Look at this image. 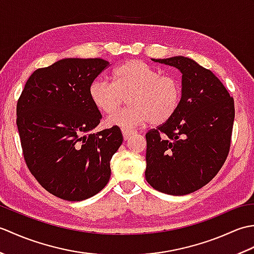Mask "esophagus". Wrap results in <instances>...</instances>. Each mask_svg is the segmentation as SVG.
Instances as JSON below:
<instances>
[{"mask_svg":"<svg viewBox=\"0 0 254 254\" xmlns=\"http://www.w3.org/2000/svg\"><path fill=\"white\" fill-rule=\"evenodd\" d=\"M122 133H123V137H124V139H126V141H127V139L128 138H130V136L131 135H133V134L134 133H135V132H134V131H122Z\"/></svg>","mask_w":254,"mask_h":254,"instance_id":"obj_1","label":"esophagus"}]
</instances>
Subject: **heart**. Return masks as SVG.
<instances>
[{
    "label": "heart",
    "mask_w": 254,
    "mask_h": 254,
    "mask_svg": "<svg viewBox=\"0 0 254 254\" xmlns=\"http://www.w3.org/2000/svg\"><path fill=\"white\" fill-rule=\"evenodd\" d=\"M111 84L94 80L89 86V98L97 110L112 115L123 104L130 107L108 118V127L133 130L149 121L159 126L166 123L179 109L182 87L174 75L160 74L158 69L141 60H128L111 73Z\"/></svg>",
    "instance_id": "obj_1"
}]
</instances>
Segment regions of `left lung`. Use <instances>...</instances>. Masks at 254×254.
<instances>
[{
  "mask_svg": "<svg viewBox=\"0 0 254 254\" xmlns=\"http://www.w3.org/2000/svg\"><path fill=\"white\" fill-rule=\"evenodd\" d=\"M182 73L179 109L146 133L145 178L156 190L186 195L213 179L229 154L235 102L212 71L185 57L153 59Z\"/></svg>",
  "mask_w": 254,
  "mask_h": 254,
  "instance_id": "obj_1",
  "label": "left lung"
}]
</instances>
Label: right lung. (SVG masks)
I'll list each match as a JSON object with an SVG mask.
<instances>
[{
    "instance_id": "right-lung-1",
    "label": "right lung",
    "mask_w": 254,
    "mask_h": 254,
    "mask_svg": "<svg viewBox=\"0 0 254 254\" xmlns=\"http://www.w3.org/2000/svg\"><path fill=\"white\" fill-rule=\"evenodd\" d=\"M110 64L102 59H63L27 79L16 107L24 160L49 193L76 202L101 191L123 136L119 127L93 133L101 120L89 86Z\"/></svg>"
}]
</instances>
